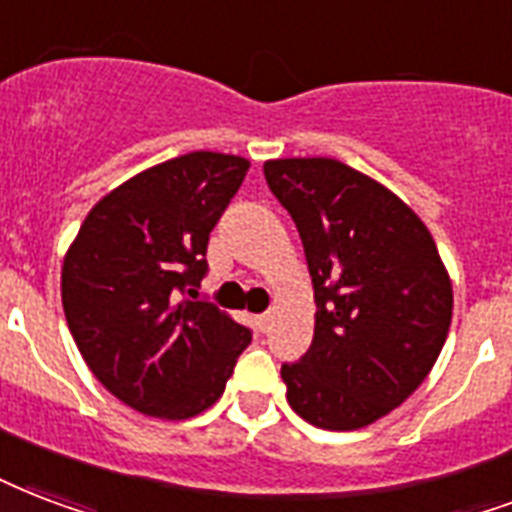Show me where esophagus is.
<instances>
[{
	"label": "esophagus",
	"mask_w": 512,
	"mask_h": 512,
	"mask_svg": "<svg viewBox=\"0 0 512 512\" xmlns=\"http://www.w3.org/2000/svg\"><path fill=\"white\" fill-rule=\"evenodd\" d=\"M255 322H257V327H260V333H268V327H271V322H273V314L271 311H268V314H260Z\"/></svg>",
	"instance_id": "obj_1"
}]
</instances>
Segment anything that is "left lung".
Returning <instances> with one entry per match:
<instances>
[{
  "label": "left lung",
  "instance_id": "left-lung-1",
  "mask_svg": "<svg viewBox=\"0 0 512 512\" xmlns=\"http://www.w3.org/2000/svg\"><path fill=\"white\" fill-rule=\"evenodd\" d=\"M314 282V341L282 365L287 403L322 429L368 427L419 389L451 327L435 239L389 187L335 158L265 161Z\"/></svg>",
  "mask_w": 512,
  "mask_h": 512
}]
</instances>
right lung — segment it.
Returning <instances> with one entry per match:
<instances>
[{
  "label": "right lung",
  "mask_w": 512,
  "mask_h": 512,
  "mask_svg": "<svg viewBox=\"0 0 512 512\" xmlns=\"http://www.w3.org/2000/svg\"><path fill=\"white\" fill-rule=\"evenodd\" d=\"M247 158L187 152L136 174L93 206L61 268L66 325L85 365L120 403L190 419L225 392L252 333L206 300L209 233Z\"/></svg>",
  "instance_id": "right-lung-1"
}]
</instances>
